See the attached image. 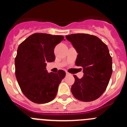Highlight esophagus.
I'll list each match as a JSON object with an SVG mask.
<instances>
[{"label": "esophagus", "instance_id": "esophagus-1", "mask_svg": "<svg viewBox=\"0 0 127 127\" xmlns=\"http://www.w3.org/2000/svg\"><path fill=\"white\" fill-rule=\"evenodd\" d=\"M69 74H70V73H69L68 72L66 71V75H69Z\"/></svg>", "mask_w": 127, "mask_h": 127}]
</instances>
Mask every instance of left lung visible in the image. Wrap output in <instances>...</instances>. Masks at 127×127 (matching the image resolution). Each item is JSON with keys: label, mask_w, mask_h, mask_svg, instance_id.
Here are the masks:
<instances>
[{"label": "left lung", "mask_w": 127, "mask_h": 127, "mask_svg": "<svg viewBox=\"0 0 127 127\" xmlns=\"http://www.w3.org/2000/svg\"><path fill=\"white\" fill-rule=\"evenodd\" d=\"M66 39L77 51V66L83 67V77L76 75L71 92L77 100L90 102L99 98L104 92L113 72L112 58L108 48L97 36L87 33H74Z\"/></svg>", "instance_id": "1"}]
</instances>
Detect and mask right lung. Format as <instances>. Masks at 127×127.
Wrapping results in <instances>:
<instances>
[{"label": "right lung", "mask_w": 127, "mask_h": 127, "mask_svg": "<svg viewBox=\"0 0 127 127\" xmlns=\"http://www.w3.org/2000/svg\"><path fill=\"white\" fill-rule=\"evenodd\" d=\"M64 37L43 33L31 35L19 45L15 58V74L25 96L36 104L55 98L65 72L48 73L47 62L55 60L54 49Z\"/></svg>", "instance_id": "obj_1"}]
</instances>
